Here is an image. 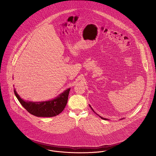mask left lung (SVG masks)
Masks as SVG:
<instances>
[{
    "mask_svg": "<svg viewBox=\"0 0 156 156\" xmlns=\"http://www.w3.org/2000/svg\"><path fill=\"white\" fill-rule=\"evenodd\" d=\"M89 107H90V108H91V109H92V111L94 112V113H95V112H94V110H93V109H92V108H91V106H90V105H89ZM96 114H97V113H96ZM97 115H98V114H97ZM98 116H99V115H98ZM100 116V118H101V119H105V120H109V119H107V118H103V117H101V116ZM123 119V118H122V119Z\"/></svg>",
    "mask_w": 156,
    "mask_h": 156,
    "instance_id": "8db88e82",
    "label": "left lung"
}]
</instances>
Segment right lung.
Listing matches in <instances>:
<instances>
[{
	"instance_id": "add662e5",
	"label": "right lung",
	"mask_w": 156,
	"mask_h": 156,
	"mask_svg": "<svg viewBox=\"0 0 156 156\" xmlns=\"http://www.w3.org/2000/svg\"><path fill=\"white\" fill-rule=\"evenodd\" d=\"M70 88L64 90L53 100L45 101H28L23 100L14 89V94L27 111L38 117H52L61 113L67 105Z\"/></svg>"
}]
</instances>
